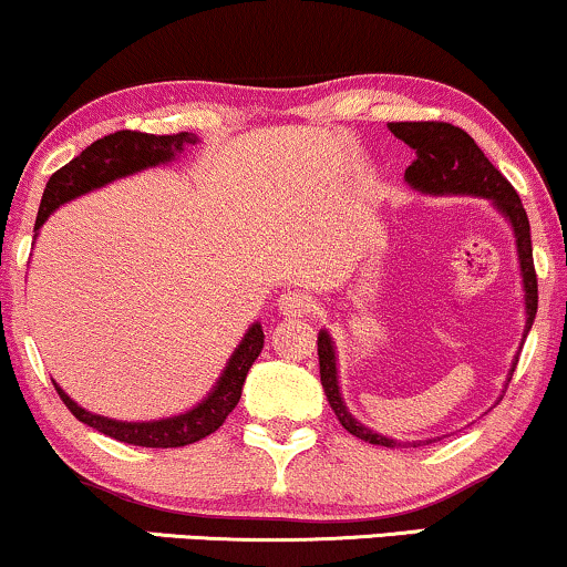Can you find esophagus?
I'll use <instances>...</instances> for the list:
<instances>
[{
	"mask_svg": "<svg viewBox=\"0 0 567 567\" xmlns=\"http://www.w3.org/2000/svg\"><path fill=\"white\" fill-rule=\"evenodd\" d=\"M277 309L279 313H285V317H303V313H309L313 309V298L303 290H288L279 296Z\"/></svg>",
	"mask_w": 567,
	"mask_h": 567,
	"instance_id": "1",
	"label": "esophagus"
}]
</instances>
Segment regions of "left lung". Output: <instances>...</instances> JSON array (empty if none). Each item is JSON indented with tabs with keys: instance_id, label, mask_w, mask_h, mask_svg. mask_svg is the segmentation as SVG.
I'll return each mask as SVG.
<instances>
[{
	"instance_id": "obj_1",
	"label": "left lung",
	"mask_w": 567,
	"mask_h": 567,
	"mask_svg": "<svg viewBox=\"0 0 567 567\" xmlns=\"http://www.w3.org/2000/svg\"><path fill=\"white\" fill-rule=\"evenodd\" d=\"M388 128H391L393 136H399V140L412 147L414 155H417L404 174V182L409 187L417 189L422 195L486 197V200H491V206L504 216V221L513 227L517 264H520L523 292H525L523 338L528 336L538 309V285H536V269H534V248H530V224L513 184L496 172L494 163L483 155V150L475 145V140L465 132V128L443 124V121H401V124H388ZM317 346H319V378H322L324 395L327 401H330L336 417L340 420V425H343L351 435L385 449H399V446L417 449V446H427V443L441 441L439 435L425 441L388 439V435L361 425V422L349 412V406H346L343 395H340L336 340L330 338V332L327 330H319ZM515 364H517V357L513 361V367H509L504 388H507L509 380H513Z\"/></svg>"
}]
</instances>
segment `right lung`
Listing matches in <instances>:
<instances>
[{
  "label": "right lung",
  "mask_w": 567,
  "mask_h": 567,
  "mask_svg": "<svg viewBox=\"0 0 567 567\" xmlns=\"http://www.w3.org/2000/svg\"><path fill=\"white\" fill-rule=\"evenodd\" d=\"M197 134L182 132V134H142V132H115L102 136V140L92 142L84 153L76 155L71 163H65L60 172H54L47 182L42 206H39L37 216V235L42 229V224L50 218L54 210L65 203L76 200V197L92 193V189L105 187L115 179H124V176L140 174L145 168L166 166L179 158L187 147L197 145ZM264 349V330L261 322H254L245 332L240 346L231 353L227 367L218 374L216 385L210 388L206 399L200 404L182 414H172V417L161 420H142V422H126V420H113L102 417V414L86 412L84 406H79L76 401L68 395L63 388L54 383V391L60 393V399L65 401V406L71 409L73 417L84 425L94 427V431L111 435V439L121 443H132V446H147V449H176L187 446L206 439L218 427L224 425V420L229 417L231 409L237 406L243 395L245 378H248L250 367L258 359V353Z\"/></svg>",
  "instance_id": "1"
}]
</instances>
